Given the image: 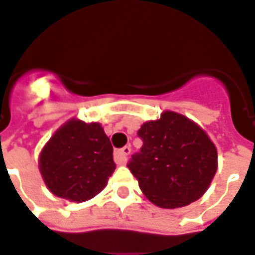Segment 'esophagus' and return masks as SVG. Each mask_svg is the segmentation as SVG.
Here are the masks:
<instances>
[{"label": "esophagus", "instance_id": "obj_1", "mask_svg": "<svg viewBox=\"0 0 255 255\" xmlns=\"http://www.w3.org/2000/svg\"><path fill=\"white\" fill-rule=\"evenodd\" d=\"M130 152H131L130 146H124L122 149L115 150V153H114L115 163H117L118 166L126 164V161H128V156L130 155Z\"/></svg>", "mask_w": 255, "mask_h": 255}]
</instances>
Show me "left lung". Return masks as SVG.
Returning a JSON list of instances; mask_svg holds the SVG:
<instances>
[{
  "label": "left lung",
  "instance_id": "left-lung-1",
  "mask_svg": "<svg viewBox=\"0 0 255 255\" xmlns=\"http://www.w3.org/2000/svg\"><path fill=\"white\" fill-rule=\"evenodd\" d=\"M138 135L144 144L128 167L152 204L175 209L204 196L217 170V149L205 130L185 115L163 111L142 124Z\"/></svg>",
  "mask_w": 255,
  "mask_h": 255
}]
</instances>
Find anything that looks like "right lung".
Instances as JSON below:
<instances>
[{
	"instance_id": "obj_1",
	"label": "right lung",
	"mask_w": 255,
	"mask_h": 255,
	"mask_svg": "<svg viewBox=\"0 0 255 255\" xmlns=\"http://www.w3.org/2000/svg\"><path fill=\"white\" fill-rule=\"evenodd\" d=\"M115 170L113 146L99 122L72 118L54 131L39 155V171L54 196L84 202L99 194Z\"/></svg>"
}]
</instances>
